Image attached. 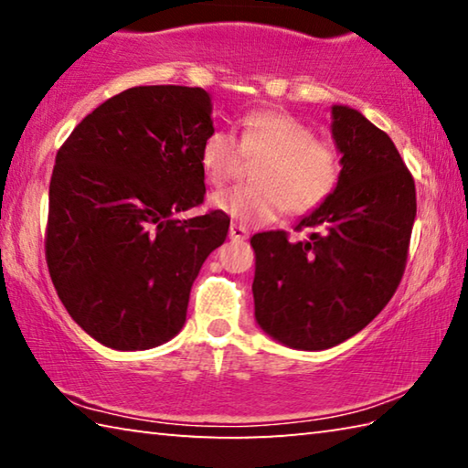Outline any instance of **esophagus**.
Returning a JSON list of instances; mask_svg holds the SVG:
<instances>
[{"label":"esophagus","instance_id":"1","mask_svg":"<svg viewBox=\"0 0 468 468\" xmlns=\"http://www.w3.org/2000/svg\"><path fill=\"white\" fill-rule=\"evenodd\" d=\"M229 237H231L233 241H243L248 239V229L241 227V225H231V229H229Z\"/></svg>","mask_w":468,"mask_h":468}]
</instances>
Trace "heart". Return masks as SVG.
<instances>
[{
	"label": "heart",
	"instance_id": "b5f03b06",
	"mask_svg": "<svg viewBox=\"0 0 468 468\" xmlns=\"http://www.w3.org/2000/svg\"><path fill=\"white\" fill-rule=\"evenodd\" d=\"M248 161L258 163L253 169L258 186L212 196L218 212L245 227L271 223L284 210L295 217L318 210L335 194L343 171L338 148L282 111L245 115L239 140L225 130H215L204 140L200 165L215 187L239 177Z\"/></svg>",
	"mask_w": 468,
	"mask_h": 468
}]
</instances>
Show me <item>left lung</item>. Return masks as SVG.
I'll list each match as a JSON object with an SVG mask.
<instances>
[{"mask_svg": "<svg viewBox=\"0 0 468 468\" xmlns=\"http://www.w3.org/2000/svg\"><path fill=\"white\" fill-rule=\"evenodd\" d=\"M343 154L338 187L299 220L307 241L284 231L251 237L253 303L266 335L322 351L363 330L399 289L417 215L415 181L394 142L359 111L332 107Z\"/></svg>", "mask_w": 468, "mask_h": 468, "instance_id": "1", "label": "left lung"}]
</instances>
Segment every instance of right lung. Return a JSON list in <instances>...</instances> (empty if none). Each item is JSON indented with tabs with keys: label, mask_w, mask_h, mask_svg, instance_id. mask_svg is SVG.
<instances>
[{
	"label": "right lung",
	"mask_w": 468,
	"mask_h": 468,
	"mask_svg": "<svg viewBox=\"0 0 468 468\" xmlns=\"http://www.w3.org/2000/svg\"><path fill=\"white\" fill-rule=\"evenodd\" d=\"M210 113L204 89L133 86L58 150L45 258L68 314L101 345L144 351L184 328L196 276L231 223L218 210L177 218L204 202Z\"/></svg>",
	"instance_id": "right-lung-1"
}]
</instances>
